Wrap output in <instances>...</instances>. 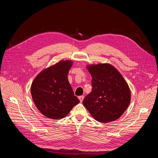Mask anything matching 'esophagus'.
Here are the masks:
<instances>
[{"instance_id":"34e87169","label":"esophagus","mask_w":158,"mask_h":158,"mask_svg":"<svg viewBox=\"0 0 158 158\" xmlns=\"http://www.w3.org/2000/svg\"><path fill=\"white\" fill-rule=\"evenodd\" d=\"M84 98V95H81V96H79V97H78V99H79V100H80V102H83Z\"/></svg>"}]
</instances>
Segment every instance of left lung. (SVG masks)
I'll return each instance as SVG.
<instances>
[{
	"label": "left lung",
	"mask_w": 158,
	"mask_h": 158,
	"mask_svg": "<svg viewBox=\"0 0 158 158\" xmlns=\"http://www.w3.org/2000/svg\"><path fill=\"white\" fill-rule=\"evenodd\" d=\"M92 75V89L83 105L95 120L108 123L117 120L131 102V91L120 73L109 64L88 66Z\"/></svg>",
	"instance_id": "obj_1"
}]
</instances>
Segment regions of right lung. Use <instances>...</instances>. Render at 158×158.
<instances>
[{
    "instance_id": "add662e5",
    "label": "right lung",
    "mask_w": 158,
    "mask_h": 158,
    "mask_svg": "<svg viewBox=\"0 0 158 158\" xmlns=\"http://www.w3.org/2000/svg\"><path fill=\"white\" fill-rule=\"evenodd\" d=\"M72 65L70 60L60 61L43 70L33 81L31 94L33 102L47 117L63 118L80 102L68 80Z\"/></svg>"
}]
</instances>
